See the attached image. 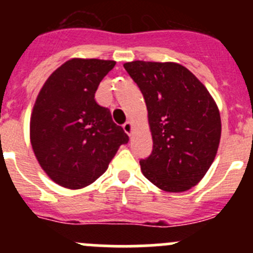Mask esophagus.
Masks as SVG:
<instances>
[{
  "label": "esophagus",
  "mask_w": 253,
  "mask_h": 253,
  "mask_svg": "<svg viewBox=\"0 0 253 253\" xmlns=\"http://www.w3.org/2000/svg\"><path fill=\"white\" fill-rule=\"evenodd\" d=\"M124 131L126 132L127 134H128V136H131L132 134V129H133V126H132V122L131 121H127V122H125L124 124Z\"/></svg>",
  "instance_id": "34e87169"
}]
</instances>
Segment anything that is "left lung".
<instances>
[{
  "label": "left lung",
  "mask_w": 253,
  "mask_h": 253,
  "mask_svg": "<svg viewBox=\"0 0 253 253\" xmlns=\"http://www.w3.org/2000/svg\"><path fill=\"white\" fill-rule=\"evenodd\" d=\"M124 67L141 89L152 132V154L139 160L143 175L168 192L190 190L218 150L221 122L215 101L178 63L133 61Z\"/></svg>",
  "instance_id": "left-lung-1"
}]
</instances>
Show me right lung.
Here are the masks:
<instances>
[{"instance_id":"1","label":"right lung","mask_w":253,"mask_h":253,"mask_svg":"<svg viewBox=\"0 0 253 253\" xmlns=\"http://www.w3.org/2000/svg\"><path fill=\"white\" fill-rule=\"evenodd\" d=\"M115 61L72 58L58 67L40 90L30 119L34 154L48 177L66 188L90 185L106 171L129 138L95 101L101 79Z\"/></svg>"}]
</instances>
